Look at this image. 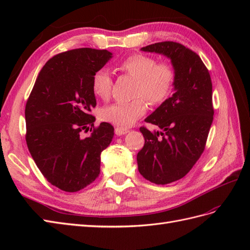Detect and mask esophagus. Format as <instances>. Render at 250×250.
Listing matches in <instances>:
<instances>
[{
	"label": "esophagus",
	"mask_w": 250,
	"mask_h": 250,
	"mask_svg": "<svg viewBox=\"0 0 250 250\" xmlns=\"http://www.w3.org/2000/svg\"><path fill=\"white\" fill-rule=\"evenodd\" d=\"M128 132H129V130L125 129V128H116L115 129V133H116V135H118V136L125 135V134L128 133Z\"/></svg>",
	"instance_id": "obj_1"
}]
</instances>
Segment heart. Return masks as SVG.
I'll return each instance as SVG.
<instances>
[{"instance_id": "1", "label": "heart", "mask_w": 250, "mask_h": 250, "mask_svg": "<svg viewBox=\"0 0 250 250\" xmlns=\"http://www.w3.org/2000/svg\"><path fill=\"white\" fill-rule=\"evenodd\" d=\"M120 70L137 78L136 98L128 102L119 101L100 110V118L117 128H129L145 115L147 100L151 104H160L171 95L176 72L169 62H158L155 57L145 54H133L119 63ZM110 73L100 68L92 76V90L97 97L106 100L111 93Z\"/></svg>"}]
</instances>
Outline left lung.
Segmentation results:
<instances>
[{"label": "left lung", "mask_w": 250, "mask_h": 250, "mask_svg": "<svg viewBox=\"0 0 250 250\" xmlns=\"http://www.w3.org/2000/svg\"><path fill=\"white\" fill-rule=\"evenodd\" d=\"M169 58L176 72L174 93L145 119L160 128L140 131L145 139L137 153L143 177L157 185L183 178L203 153L214 119L209 72L194 51L176 42H161L141 48Z\"/></svg>", "instance_id": "1"}]
</instances>
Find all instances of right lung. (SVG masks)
Returning <instances> with one entry per match:
<instances>
[{"mask_svg":"<svg viewBox=\"0 0 250 250\" xmlns=\"http://www.w3.org/2000/svg\"><path fill=\"white\" fill-rule=\"evenodd\" d=\"M111 52L78 48L61 52L46 62L25 105V141L32 158L48 182L76 192L100 174L101 152L114 137L107 122L94 126L90 114L97 105L92 76ZM92 132L82 138V131Z\"/></svg>","mask_w":250,"mask_h":250,"instance_id":"right-lung-1","label":"right lung"}]
</instances>
